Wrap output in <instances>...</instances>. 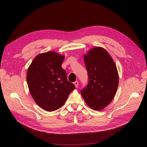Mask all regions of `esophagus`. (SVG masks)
<instances>
[{
	"instance_id": "obj_1",
	"label": "esophagus",
	"mask_w": 147,
	"mask_h": 147,
	"mask_svg": "<svg viewBox=\"0 0 147 147\" xmlns=\"http://www.w3.org/2000/svg\"><path fill=\"white\" fill-rule=\"evenodd\" d=\"M74 85H75V86L77 88L78 86V82H77V81H76L75 82H74Z\"/></svg>"
}]
</instances>
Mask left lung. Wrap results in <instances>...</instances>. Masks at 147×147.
Wrapping results in <instances>:
<instances>
[{"label": "left lung", "mask_w": 147, "mask_h": 147, "mask_svg": "<svg viewBox=\"0 0 147 147\" xmlns=\"http://www.w3.org/2000/svg\"><path fill=\"white\" fill-rule=\"evenodd\" d=\"M88 72V84L81 90L86 104L100 111L114 98L119 85L117 67L110 54L104 48L96 47L84 55Z\"/></svg>", "instance_id": "1"}]
</instances>
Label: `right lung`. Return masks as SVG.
Masks as SVG:
<instances>
[{"label":"right lung","mask_w":147,"mask_h":147,"mask_svg":"<svg viewBox=\"0 0 147 147\" xmlns=\"http://www.w3.org/2000/svg\"><path fill=\"white\" fill-rule=\"evenodd\" d=\"M64 56L53 51L40 54L28 69L29 91L36 104L52 112L62 107L75 86L69 82L61 64Z\"/></svg>","instance_id":"right-lung-1"}]
</instances>
